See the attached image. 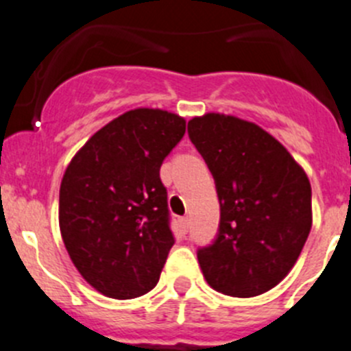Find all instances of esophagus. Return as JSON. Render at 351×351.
Returning a JSON list of instances; mask_svg holds the SVG:
<instances>
[{"instance_id":"34e87169","label":"esophagus","mask_w":351,"mask_h":351,"mask_svg":"<svg viewBox=\"0 0 351 351\" xmlns=\"http://www.w3.org/2000/svg\"><path fill=\"white\" fill-rule=\"evenodd\" d=\"M180 228H182L183 234L189 231V217H182V219H180Z\"/></svg>"}]
</instances>
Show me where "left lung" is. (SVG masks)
<instances>
[{"mask_svg":"<svg viewBox=\"0 0 351 351\" xmlns=\"http://www.w3.org/2000/svg\"><path fill=\"white\" fill-rule=\"evenodd\" d=\"M219 199L214 241L197 250L207 283L250 298L276 287L295 266L312 228V190L302 166L255 123L207 113L189 121Z\"/></svg>","mask_w":351,"mask_h":351,"instance_id":"obj_1","label":"left lung"}]
</instances>
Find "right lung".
Returning <instances> with one entry per match:
<instances>
[{
	"instance_id": "obj_1",
	"label": "right lung",
	"mask_w": 351,
	"mask_h": 351,
	"mask_svg": "<svg viewBox=\"0 0 351 351\" xmlns=\"http://www.w3.org/2000/svg\"><path fill=\"white\" fill-rule=\"evenodd\" d=\"M185 135L162 110L127 111L73 156L60 186V230L84 280L118 300L158 285L175 237L159 169Z\"/></svg>"
}]
</instances>
